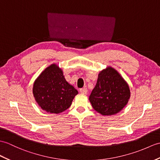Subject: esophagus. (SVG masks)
Returning <instances> with one entry per match:
<instances>
[{
  "label": "esophagus",
  "instance_id": "esophagus-1",
  "mask_svg": "<svg viewBox=\"0 0 160 160\" xmlns=\"http://www.w3.org/2000/svg\"><path fill=\"white\" fill-rule=\"evenodd\" d=\"M80 92L82 94H87V92H88V90H87V88H82L80 89Z\"/></svg>",
  "mask_w": 160,
  "mask_h": 160
}]
</instances>
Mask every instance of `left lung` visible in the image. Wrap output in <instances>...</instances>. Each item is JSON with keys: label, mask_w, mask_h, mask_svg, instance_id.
I'll return each mask as SVG.
<instances>
[{"label": "left lung", "mask_w": 160, "mask_h": 160, "mask_svg": "<svg viewBox=\"0 0 160 160\" xmlns=\"http://www.w3.org/2000/svg\"><path fill=\"white\" fill-rule=\"evenodd\" d=\"M129 98L130 90L128 83L116 69L108 67L99 72L89 101L98 112L110 116L122 110Z\"/></svg>", "instance_id": "left-lung-1"}]
</instances>
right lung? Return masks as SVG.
<instances>
[{
    "mask_svg": "<svg viewBox=\"0 0 160 160\" xmlns=\"http://www.w3.org/2000/svg\"><path fill=\"white\" fill-rule=\"evenodd\" d=\"M32 93L42 110L59 114L69 108L78 92L66 81L62 69L52 64L35 80Z\"/></svg>",
    "mask_w": 160,
    "mask_h": 160,
    "instance_id": "right-lung-1",
    "label": "right lung"
}]
</instances>
